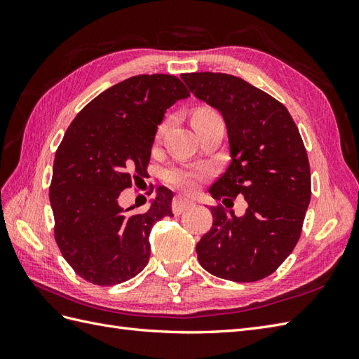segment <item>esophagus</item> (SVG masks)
<instances>
[{
    "label": "esophagus",
    "mask_w": 359,
    "mask_h": 359,
    "mask_svg": "<svg viewBox=\"0 0 359 359\" xmlns=\"http://www.w3.org/2000/svg\"><path fill=\"white\" fill-rule=\"evenodd\" d=\"M193 205H194L193 201H189V199H185V197L177 196V197H174V199H172V212H174L175 216H179L184 211H187L188 208H191Z\"/></svg>",
    "instance_id": "1"
}]
</instances>
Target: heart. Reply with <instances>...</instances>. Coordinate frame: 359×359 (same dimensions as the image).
Wrapping results in <instances>:
<instances>
[{
  "instance_id": "obj_1",
  "label": "heart",
  "mask_w": 359,
  "mask_h": 359,
  "mask_svg": "<svg viewBox=\"0 0 359 359\" xmlns=\"http://www.w3.org/2000/svg\"><path fill=\"white\" fill-rule=\"evenodd\" d=\"M219 114L208 108V106H202L193 112V123H199V121H208L212 118H217ZM165 131V123L158 128V135ZM208 175L207 168H182V166H171L163 171L162 179L166 185L184 189L189 191L193 189L197 182L205 179Z\"/></svg>"
}]
</instances>
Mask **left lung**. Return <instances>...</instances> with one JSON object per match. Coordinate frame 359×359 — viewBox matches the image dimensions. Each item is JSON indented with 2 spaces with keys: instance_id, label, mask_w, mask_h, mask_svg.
Masks as SVG:
<instances>
[{
  "instance_id": "left-lung-1",
  "label": "left lung",
  "mask_w": 359,
  "mask_h": 359,
  "mask_svg": "<svg viewBox=\"0 0 359 359\" xmlns=\"http://www.w3.org/2000/svg\"><path fill=\"white\" fill-rule=\"evenodd\" d=\"M189 90L225 118L231 162L210 188L233 201L242 194V217L211 207L212 225L196 245L208 273L256 282L278 270L301 238L311 180L306 147L288 109L239 77L219 72L184 74Z\"/></svg>"
}]
</instances>
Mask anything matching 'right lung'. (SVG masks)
I'll return each instance as SVG.
<instances>
[{
    "instance_id": "add662e5",
    "label": "right lung",
    "mask_w": 359,
    "mask_h": 359,
    "mask_svg": "<svg viewBox=\"0 0 359 359\" xmlns=\"http://www.w3.org/2000/svg\"><path fill=\"white\" fill-rule=\"evenodd\" d=\"M188 95L174 75H135L97 95L67 128L49 187L53 236L66 262L90 284H121L147 266L151 228L172 216V193L160 187L143 215L117 201L147 177L157 125Z\"/></svg>"
}]
</instances>
